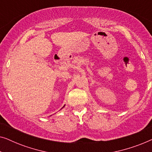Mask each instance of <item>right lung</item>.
I'll return each mask as SVG.
<instances>
[{
	"label": "right lung",
	"instance_id": "right-lung-1",
	"mask_svg": "<svg viewBox=\"0 0 152 152\" xmlns=\"http://www.w3.org/2000/svg\"><path fill=\"white\" fill-rule=\"evenodd\" d=\"M64 107H65V105H64V107H62V108H64Z\"/></svg>",
	"mask_w": 152,
	"mask_h": 152
}]
</instances>
